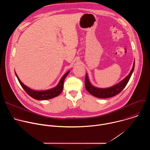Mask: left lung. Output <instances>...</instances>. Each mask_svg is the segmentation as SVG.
Instances as JSON below:
<instances>
[{
	"mask_svg": "<svg viewBox=\"0 0 150 150\" xmlns=\"http://www.w3.org/2000/svg\"><path fill=\"white\" fill-rule=\"evenodd\" d=\"M134 68L135 61L134 62L133 67L130 73L128 74L127 76H126L123 80L117 83L108 88H98L94 86L90 81L88 74L86 73V76H85V88H86V90L89 93L98 98H107L113 97L120 93L126 87V85H127V82H129L131 77V75L134 70Z\"/></svg>",
	"mask_w": 150,
	"mask_h": 150,
	"instance_id": "8db88e82",
	"label": "left lung"
}]
</instances>
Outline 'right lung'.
Wrapping results in <instances>:
<instances>
[{"mask_svg": "<svg viewBox=\"0 0 150 150\" xmlns=\"http://www.w3.org/2000/svg\"><path fill=\"white\" fill-rule=\"evenodd\" d=\"M71 71H68L65 75H64L62 78L60 79V81L59 82L58 84L56 87L52 88L49 90H35L33 89H31V88L27 87L24 83L21 82V81L19 79V77L18 76L17 74L15 73V75L21 84V87L23 88V89L26 91V93L31 96L32 98L38 100H49L51 98H53L54 97H56L58 96L62 91L63 88V82L65 80V78L67 76V75L69 74Z\"/></svg>", "mask_w": 150, "mask_h": 150, "instance_id": "obj_1", "label": "right lung"}]
</instances>
